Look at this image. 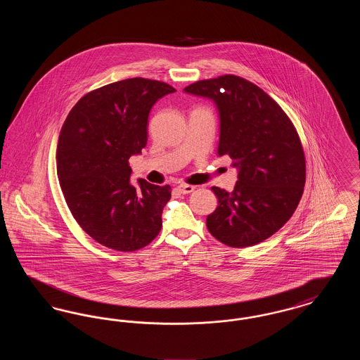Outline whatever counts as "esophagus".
Instances as JSON below:
<instances>
[{
	"label": "esophagus",
	"instance_id": "1",
	"mask_svg": "<svg viewBox=\"0 0 360 360\" xmlns=\"http://www.w3.org/2000/svg\"><path fill=\"white\" fill-rule=\"evenodd\" d=\"M178 188V191L181 193V194H188V193H191L193 190H194V186H191V185H185V184H181V185H178L176 186Z\"/></svg>",
	"mask_w": 360,
	"mask_h": 360
}]
</instances>
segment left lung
<instances>
[{
  "mask_svg": "<svg viewBox=\"0 0 360 360\" xmlns=\"http://www.w3.org/2000/svg\"><path fill=\"white\" fill-rule=\"evenodd\" d=\"M184 90L216 105L217 154L228 155L238 170L232 193L212 188L219 205L206 217L209 232L236 248L270 238L292 216L305 186V155L294 125L269 94L236 75Z\"/></svg>",
  "mask_w": 360,
  "mask_h": 360,
  "instance_id": "left-lung-1",
  "label": "left lung"
}]
</instances>
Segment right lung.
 Masks as SVG:
<instances>
[{
  "mask_svg": "<svg viewBox=\"0 0 360 360\" xmlns=\"http://www.w3.org/2000/svg\"><path fill=\"white\" fill-rule=\"evenodd\" d=\"M175 89L129 78L84 96L70 110L56 148V172L70 212L89 236L108 248L131 252L150 244L162 228L169 185L139 178L128 160L147 144L148 116Z\"/></svg>",
  "mask_w": 360,
  "mask_h": 360,
  "instance_id": "right-lung-1",
  "label": "right lung"
}]
</instances>
